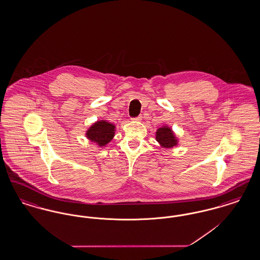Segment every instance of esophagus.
I'll return each mask as SVG.
<instances>
[{
	"label": "esophagus",
	"instance_id": "esophagus-1",
	"mask_svg": "<svg viewBox=\"0 0 260 260\" xmlns=\"http://www.w3.org/2000/svg\"><path fill=\"white\" fill-rule=\"evenodd\" d=\"M132 120L133 121H136V122H140L142 120V116H138V117H136V118H133Z\"/></svg>",
	"mask_w": 260,
	"mask_h": 260
}]
</instances>
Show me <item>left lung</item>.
<instances>
[{"instance_id": "8db88e82", "label": "left lung", "mask_w": 260, "mask_h": 260, "mask_svg": "<svg viewBox=\"0 0 260 260\" xmlns=\"http://www.w3.org/2000/svg\"><path fill=\"white\" fill-rule=\"evenodd\" d=\"M156 140L159 142L162 148H173L178 143V140L173 129L168 125H164L157 129Z\"/></svg>"}]
</instances>
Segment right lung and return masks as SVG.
Returning <instances> with one entry per match:
<instances>
[{"label": "right lung", "instance_id": "right-lung-1", "mask_svg": "<svg viewBox=\"0 0 260 260\" xmlns=\"http://www.w3.org/2000/svg\"><path fill=\"white\" fill-rule=\"evenodd\" d=\"M115 124L107 121L100 120L89 126L87 131V138L102 147L107 145L115 136Z\"/></svg>", "mask_w": 260, "mask_h": 260}]
</instances>
